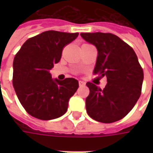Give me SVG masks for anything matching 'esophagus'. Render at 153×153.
<instances>
[{
	"label": "esophagus",
	"instance_id": "esophagus-1",
	"mask_svg": "<svg viewBox=\"0 0 153 153\" xmlns=\"http://www.w3.org/2000/svg\"><path fill=\"white\" fill-rule=\"evenodd\" d=\"M79 86H84L86 83H85V82H84V81L79 80Z\"/></svg>",
	"mask_w": 153,
	"mask_h": 153
}]
</instances>
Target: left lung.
<instances>
[{"label":"left lung","mask_w":153,"mask_h":153,"mask_svg":"<svg viewBox=\"0 0 153 153\" xmlns=\"http://www.w3.org/2000/svg\"><path fill=\"white\" fill-rule=\"evenodd\" d=\"M81 37L97 49L93 73L106 76L101 89L88 82L89 95L86 110L90 117L102 123L121 120L134 106L141 95L143 71L137 55L129 45L109 33H86Z\"/></svg>","instance_id":"8db88e82"}]
</instances>
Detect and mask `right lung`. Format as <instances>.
<instances>
[{
    "mask_svg": "<svg viewBox=\"0 0 153 153\" xmlns=\"http://www.w3.org/2000/svg\"><path fill=\"white\" fill-rule=\"evenodd\" d=\"M78 35L54 30L43 32L28 38L15 55L13 86L23 107L35 118L49 120L66 112L79 82L73 78L53 80L49 71L60 61L64 47Z\"/></svg>",
    "mask_w": 153,
    "mask_h": 153,
    "instance_id": "right-lung-1",
    "label": "right lung"
}]
</instances>
